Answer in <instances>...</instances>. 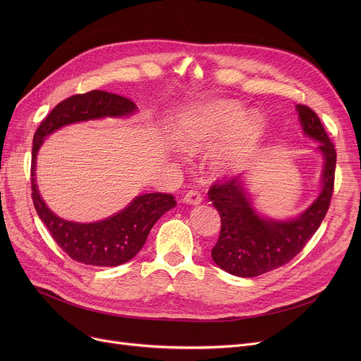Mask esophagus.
Wrapping results in <instances>:
<instances>
[{"mask_svg": "<svg viewBox=\"0 0 361 361\" xmlns=\"http://www.w3.org/2000/svg\"><path fill=\"white\" fill-rule=\"evenodd\" d=\"M183 200L188 204H199L202 202V195L200 192H197L196 188H190V190H187Z\"/></svg>", "mask_w": 361, "mask_h": 361, "instance_id": "obj_1", "label": "esophagus"}]
</instances>
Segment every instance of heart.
<instances>
[{
  "label": "heart",
  "instance_id": "obj_1",
  "mask_svg": "<svg viewBox=\"0 0 361 361\" xmlns=\"http://www.w3.org/2000/svg\"><path fill=\"white\" fill-rule=\"evenodd\" d=\"M240 116L241 108L235 104H218L202 108L183 124L180 145L188 152H196L219 137ZM260 131L262 120L256 114L240 118L219 150V161L228 164L243 158L257 142Z\"/></svg>",
  "mask_w": 361,
  "mask_h": 361
}]
</instances>
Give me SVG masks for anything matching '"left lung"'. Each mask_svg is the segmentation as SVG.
Listing matches in <instances>:
<instances>
[{
    "label": "left lung",
    "mask_w": 361,
    "mask_h": 361,
    "mask_svg": "<svg viewBox=\"0 0 361 361\" xmlns=\"http://www.w3.org/2000/svg\"><path fill=\"white\" fill-rule=\"evenodd\" d=\"M300 123L307 136L320 142L325 158L322 192L309 209L297 219L275 222L260 218L244 193L240 178L222 177L207 192L221 216V233L212 249L218 267L237 276L252 278L287 264L317 231L334 195L336 150L317 114L297 105Z\"/></svg>",
    "instance_id": "1"
}]
</instances>
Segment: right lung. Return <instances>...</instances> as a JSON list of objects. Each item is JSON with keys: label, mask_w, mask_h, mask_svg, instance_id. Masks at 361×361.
<instances>
[{"label": "right lung", "mask_w": 361, "mask_h": 361, "mask_svg": "<svg viewBox=\"0 0 361 361\" xmlns=\"http://www.w3.org/2000/svg\"><path fill=\"white\" fill-rule=\"evenodd\" d=\"M136 111L131 99L105 90L73 94L42 120L33 136L30 188L33 206L55 243L73 259L92 267H118L135 257L155 222L177 204L171 193H147L133 200L124 211L94 224L70 222L54 215L37 192L35 159L45 136L63 126L102 117H123Z\"/></svg>", "instance_id": "right-lung-1"}]
</instances>
